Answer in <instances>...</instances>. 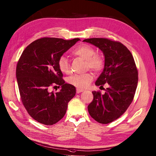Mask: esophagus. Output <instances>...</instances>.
Masks as SVG:
<instances>
[{"label": "esophagus", "instance_id": "esophagus-1", "mask_svg": "<svg viewBox=\"0 0 156 156\" xmlns=\"http://www.w3.org/2000/svg\"><path fill=\"white\" fill-rule=\"evenodd\" d=\"M84 90V89H79V88H77L76 89V92L77 93H80L81 92H82V91Z\"/></svg>", "mask_w": 156, "mask_h": 156}]
</instances>
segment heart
<instances>
[{
    "mask_svg": "<svg viewBox=\"0 0 156 156\" xmlns=\"http://www.w3.org/2000/svg\"><path fill=\"white\" fill-rule=\"evenodd\" d=\"M72 55L86 60V67L90 69L96 73L101 72L105 67V60L101 54L96 53L95 48L88 44L79 45L72 51ZM59 70L64 74H69L70 71V63L67 58L64 56L59 57L57 61ZM93 79L92 73L87 72L81 74H75L69 77L67 82L69 84L79 89L87 87Z\"/></svg>",
    "mask_w": 156,
    "mask_h": 156,
    "instance_id": "obj_1",
    "label": "heart"
}]
</instances>
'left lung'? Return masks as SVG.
<instances>
[{"instance_id":"left-lung-1","label":"left lung","mask_w":156,"mask_h":156,"mask_svg":"<svg viewBox=\"0 0 156 156\" xmlns=\"http://www.w3.org/2000/svg\"><path fill=\"white\" fill-rule=\"evenodd\" d=\"M83 41L95 45L105 55V68L96 85H106L107 88L105 94L93 91V100L87 109L94 120L108 124L120 118L132 103L138 83V70L132 54L122 43L105 38Z\"/></svg>"}]
</instances>
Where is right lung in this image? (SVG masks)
Segmentation results:
<instances>
[{
    "instance_id": "right-lung-1",
    "label": "right lung",
    "mask_w": 156,
    "mask_h": 156,
    "mask_svg": "<svg viewBox=\"0 0 156 156\" xmlns=\"http://www.w3.org/2000/svg\"><path fill=\"white\" fill-rule=\"evenodd\" d=\"M79 40L43 37L22 53L16 67L18 87L23 106L36 122L51 125L66 115L76 91L74 86L65 83L57 61ZM57 85L61 86L60 91L50 92V87Z\"/></svg>"
}]
</instances>
